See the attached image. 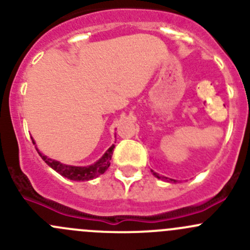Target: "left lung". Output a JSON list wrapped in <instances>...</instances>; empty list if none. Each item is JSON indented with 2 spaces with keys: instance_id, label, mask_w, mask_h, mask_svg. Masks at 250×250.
I'll return each instance as SVG.
<instances>
[{
  "instance_id": "1",
  "label": "left lung",
  "mask_w": 250,
  "mask_h": 250,
  "mask_svg": "<svg viewBox=\"0 0 250 250\" xmlns=\"http://www.w3.org/2000/svg\"><path fill=\"white\" fill-rule=\"evenodd\" d=\"M152 174H153V175H155V176H156V178H157V179H161V180H165V181H168V183H176V180H174V179H169V178H166V176H160V175H158V174H157V173H155V172H153V170H152Z\"/></svg>"
}]
</instances>
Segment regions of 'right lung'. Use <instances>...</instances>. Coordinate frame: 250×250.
I'll list each match as a JSON object with an SVG mask.
<instances>
[{
	"instance_id": "right-lung-1",
	"label": "right lung",
	"mask_w": 250,
	"mask_h": 250,
	"mask_svg": "<svg viewBox=\"0 0 250 250\" xmlns=\"http://www.w3.org/2000/svg\"><path fill=\"white\" fill-rule=\"evenodd\" d=\"M32 139V138H31ZM32 143L34 145H36L35 140L32 139ZM39 152V155L41 156L42 160L49 166L52 169H54L55 172L59 173L60 175H62L64 178L70 179V180H75V181H88L92 180V179L97 178V176L102 175L107 170V168L110 167V161L111 157H112V152L113 148H115V145H112L111 147L107 148L106 152L99 158L95 163L90 166H84V167H77V166H69V165H64V163L59 162V161L52 160V158H48L46 155L40 152V150L37 148V146H35Z\"/></svg>"
}]
</instances>
